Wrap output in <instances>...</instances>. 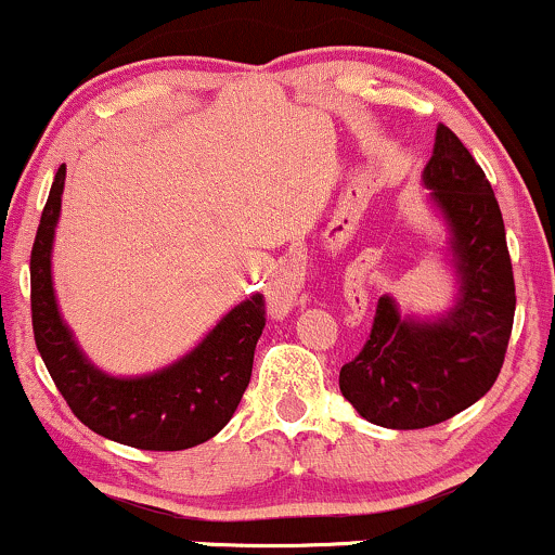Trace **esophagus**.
Listing matches in <instances>:
<instances>
[{
	"label": "esophagus",
	"instance_id": "1",
	"mask_svg": "<svg viewBox=\"0 0 555 555\" xmlns=\"http://www.w3.org/2000/svg\"><path fill=\"white\" fill-rule=\"evenodd\" d=\"M272 301H280V294H278V291H272Z\"/></svg>",
	"mask_w": 555,
	"mask_h": 555
}]
</instances>
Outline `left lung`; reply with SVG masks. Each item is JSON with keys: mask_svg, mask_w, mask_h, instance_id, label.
<instances>
[{"mask_svg": "<svg viewBox=\"0 0 555 555\" xmlns=\"http://www.w3.org/2000/svg\"><path fill=\"white\" fill-rule=\"evenodd\" d=\"M423 182L450 224L461 296L437 323L399 318L380 296L371 336L338 373L341 395L375 426L426 428L470 408L498 380L516 312L514 267L492 184L439 124Z\"/></svg>", "mask_w": 555, "mask_h": 555, "instance_id": "1", "label": "left lung"}]
</instances>
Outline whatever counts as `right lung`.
I'll return each mask as SVG.
<instances>
[{
	"label": "right lung",
	"mask_w": 555,
	"mask_h": 555,
	"mask_svg": "<svg viewBox=\"0 0 555 555\" xmlns=\"http://www.w3.org/2000/svg\"><path fill=\"white\" fill-rule=\"evenodd\" d=\"M65 166L47 198L31 248V320L37 349L68 408L100 437L137 450H188L222 431L251 380L267 323L264 296L237 304L175 365L142 378H113L89 365L57 312L50 254L61 217Z\"/></svg>",
	"instance_id": "right-lung-1"
}]
</instances>
